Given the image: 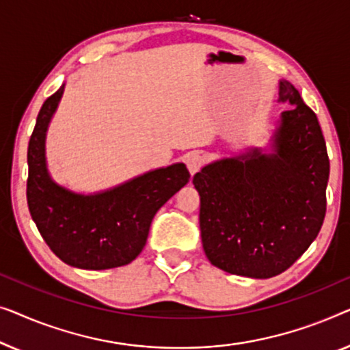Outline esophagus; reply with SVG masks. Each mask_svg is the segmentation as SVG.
I'll use <instances>...</instances> for the list:
<instances>
[{
    "instance_id": "esophagus-1",
    "label": "esophagus",
    "mask_w": 350,
    "mask_h": 350,
    "mask_svg": "<svg viewBox=\"0 0 350 350\" xmlns=\"http://www.w3.org/2000/svg\"><path fill=\"white\" fill-rule=\"evenodd\" d=\"M204 161H206L204 155L200 154V152H190V154L185 157V165H187V168H189L190 174H195L196 171H200L201 168H203Z\"/></svg>"
}]
</instances>
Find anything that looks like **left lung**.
Listing matches in <instances>:
<instances>
[{
  "mask_svg": "<svg viewBox=\"0 0 350 350\" xmlns=\"http://www.w3.org/2000/svg\"><path fill=\"white\" fill-rule=\"evenodd\" d=\"M279 100L288 107L275 133V154L254 150L193 176L206 257L226 273L278 275L322 228L329 160L319 119L287 81L280 82Z\"/></svg>",
  "mask_w": 350,
  "mask_h": 350,
  "instance_id": "8db88e82",
  "label": "left lung"
}]
</instances>
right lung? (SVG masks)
<instances>
[{
  "instance_id": "1",
  "label": "right lung",
  "mask_w": 350,
  "mask_h": 350,
  "mask_svg": "<svg viewBox=\"0 0 350 350\" xmlns=\"http://www.w3.org/2000/svg\"><path fill=\"white\" fill-rule=\"evenodd\" d=\"M62 93L63 87L44 101L29 137V214L62 262L81 269L122 267L139 255L157 211L189 182L190 173L184 163H177L92 196L53 184L46 170L44 137Z\"/></svg>"
}]
</instances>
